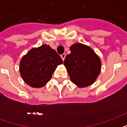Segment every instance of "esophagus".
<instances>
[{
  "label": "esophagus",
  "instance_id": "1",
  "mask_svg": "<svg viewBox=\"0 0 127 127\" xmlns=\"http://www.w3.org/2000/svg\"><path fill=\"white\" fill-rule=\"evenodd\" d=\"M61 58H62V59H63V61H64V59H65V57H66V54H63L61 56Z\"/></svg>",
  "mask_w": 127,
  "mask_h": 127
}]
</instances>
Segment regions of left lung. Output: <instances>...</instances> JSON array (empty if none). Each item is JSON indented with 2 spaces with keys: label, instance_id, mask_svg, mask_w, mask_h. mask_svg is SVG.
Masks as SVG:
<instances>
[{
  "label": "left lung",
  "instance_id": "1",
  "mask_svg": "<svg viewBox=\"0 0 127 127\" xmlns=\"http://www.w3.org/2000/svg\"><path fill=\"white\" fill-rule=\"evenodd\" d=\"M64 61L71 82L79 87L93 84L101 71V61L91 47L75 43Z\"/></svg>",
  "mask_w": 127,
  "mask_h": 127
}]
</instances>
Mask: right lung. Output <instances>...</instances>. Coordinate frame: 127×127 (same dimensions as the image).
I'll list each match as a JSON object with an SVG mask.
<instances>
[{
  "label": "right lung",
  "mask_w": 127,
  "mask_h": 127,
  "mask_svg": "<svg viewBox=\"0 0 127 127\" xmlns=\"http://www.w3.org/2000/svg\"><path fill=\"white\" fill-rule=\"evenodd\" d=\"M63 60L50 45H43L33 48L24 56L20 64V71L24 81L31 87L40 88L52 78L53 72Z\"/></svg>",
  "instance_id": "add662e5"
}]
</instances>
